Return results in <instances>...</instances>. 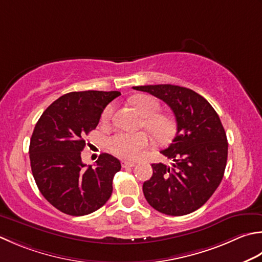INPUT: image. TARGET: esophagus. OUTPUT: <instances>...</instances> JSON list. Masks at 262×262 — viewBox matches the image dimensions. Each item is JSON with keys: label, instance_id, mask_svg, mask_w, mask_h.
Returning <instances> with one entry per match:
<instances>
[{"label": "esophagus", "instance_id": "1", "mask_svg": "<svg viewBox=\"0 0 262 262\" xmlns=\"http://www.w3.org/2000/svg\"><path fill=\"white\" fill-rule=\"evenodd\" d=\"M135 165H136V163L128 162V161H122V163H121L122 168H132V167H135Z\"/></svg>", "mask_w": 262, "mask_h": 262}]
</instances>
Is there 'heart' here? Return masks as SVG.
I'll use <instances>...</instances> for the list:
<instances>
[{
	"mask_svg": "<svg viewBox=\"0 0 262 262\" xmlns=\"http://www.w3.org/2000/svg\"><path fill=\"white\" fill-rule=\"evenodd\" d=\"M138 114L144 119L142 125L146 128L152 137L159 143L166 144L176 134V121L172 117L159 114L160 104L155 97L148 95H137L130 100ZM114 114V105L109 104L102 112V120L109 121ZM110 151L115 156L125 160H136L143 151L150 146V138L144 132L138 133H117L107 142Z\"/></svg>",
	"mask_w": 262,
	"mask_h": 262,
	"instance_id": "b5f03b06",
	"label": "heart"
}]
</instances>
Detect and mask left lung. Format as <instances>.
Here are the masks:
<instances>
[{
    "label": "left lung",
    "mask_w": 262,
    "mask_h": 262,
    "mask_svg": "<svg viewBox=\"0 0 262 262\" xmlns=\"http://www.w3.org/2000/svg\"><path fill=\"white\" fill-rule=\"evenodd\" d=\"M170 106L177 122L176 137L161 153L172 167L153 163V175L143 184L152 208L168 216H184L206 203L219 186L227 163L228 143L211 104L186 87L170 84L135 86Z\"/></svg>",
    "instance_id": "8db88e82"
}]
</instances>
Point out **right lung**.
I'll list each match as a JSON object with an SVG mask.
<instances>
[{
	"mask_svg": "<svg viewBox=\"0 0 262 262\" xmlns=\"http://www.w3.org/2000/svg\"><path fill=\"white\" fill-rule=\"evenodd\" d=\"M120 92H71L54 101L36 124L29 145L33 176L42 195L61 212L85 216L110 199L120 161L102 153L95 167H86L81 151L85 136L99 124L102 112Z\"/></svg>",
	"mask_w": 262,
	"mask_h": 262,
	"instance_id": "obj_1",
	"label": "right lung"
}]
</instances>
